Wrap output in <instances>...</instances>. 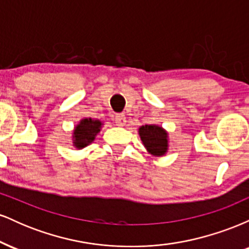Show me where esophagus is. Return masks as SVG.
I'll return each mask as SVG.
<instances>
[{
  "instance_id": "obj_1",
  "label": "esophagus",
  "mask_w": 249,
  "mask_h": 249,
  "mask_svg": "<svg viewBox=\"0 0 249 249\" xmlns=\"http://www.w3.org/2000/svg\"><path fill=\"white\" fill-rule=\"evenodd\" d=\"M115 122L118 126H124L125 122H126V118H125L124 115H117L115 117Z\"/></svg>"
}]
</instances>
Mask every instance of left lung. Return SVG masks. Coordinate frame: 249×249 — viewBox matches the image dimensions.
Instances as JSON below:
<instances>
[{
    "label": "left lung",
    "mask_w": 249,
    "mask_h": 249,
    "mask_svg": "<svg viewBox=\"0 0 249 249\" xmlns=\"http://www.w3.org/2000/svg\"><path fill=\"white\" fill-rule=\"evenodd\" d=\"M142 145L153 157H162L168 151V132L156 124L142 125L138 128Z\"/></svg>",
    "instance_id": "1"
}]
</instances>
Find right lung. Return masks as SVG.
Here are the masks:
<instances>
[{"label": "right lung", "mask_w": 249, "mask_h": 249, "mask_svg": "<svg viewBox=\"0 0 249 249\" xmlns=\"http://www.w3.org/2000/svg\"><path fill=\"white\" fill-rule=\"evenodd\" d=\"M103 123L99 119L83 118L72 131V145L76 150L87 147L96 139V136L101 132Z\"/></svg>", "instance_id": "1"}]
</instances>
